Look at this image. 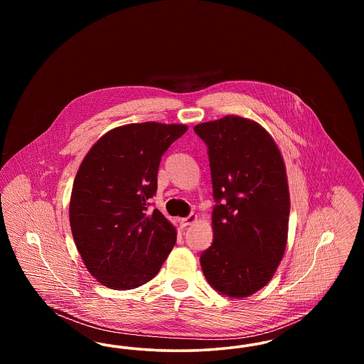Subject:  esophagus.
Here are the masks:
<instances>
[{"instance_id":"obj_1","label":"esophagus","mask_w":364,"mask_h":364,"mask_svg":"<svg viewBox=\"0 0 364 364\" xmlns=\"http://www.w3.org/2000/svg\"><path fill=\"white\" fill-rule=\"evenodd\" d=\"M196 214H193V213H191L188 217H186V218H178V223H180V225L181 226H188L191 224H193L195 221H196Z\"/></svg>"}]
</instances>
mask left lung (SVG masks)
<instances>
[{"label": "left lung", "mask_w": 364, "mask_h": 364, "mask_svg": "<svg viewBox=\"0 0 364 364\" xmlns=\"http://www.w3.org/2000/svg\"><path fill=\"white\" fill-rule=\"evenodd\" d=\"M208 146L214 240L200 254L208 284L230 297L263 288L282 259L289 220L285 165L258 122L226 116L193 128Z\"/></svg>", "instance_id": "1"}]
</instances>
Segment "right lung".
Wrapping results in <instances>:
<instances>
[{"instance_id":"1","label":"right lung","mask_w":364,"mask_h":364,"mask_svg":"<svg viewBox=\"0 0 364 364\" xmlns=\"http://www.w3.org/2000/svg\"><path fill=\"white\" fill-rule=\"evenodd\" d=\"M186 125L128 124L105 134L85 156L70 195V223L88 272L110 289H134L156 276L176 242L154 208L161 156Z\"/></svg>"}]
</instances>
